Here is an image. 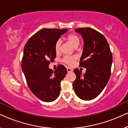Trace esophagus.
Listing matches in <instances>:
<instances>
[{"instance_id": "1", "label": "esophagus", "mask_w": 128, "mask_h": 128, "mask_svg": "<svg viewBox=\"0 0 128 128\" xmlns=\"http://www.w3.org/2000/svg\"><path fill=\"white\" fill-rule=\"evenodd\" d=\"M67 71H68V73L72 72H73V69H71V68H67Z\"/></svg>"}]
</instances>
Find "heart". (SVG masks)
I'll use <instances>...</instances> for the list:
<instances>
[{"label":"heart","instance_id":"1","mask_svg":"<svg viewBox=\"0 0 128 128\" xmlns=\"http://www.w3.org/2000/svg\"><path fill=\"white\" fill-rule=\"evenodd\" d=\"M68 42L72 45L74 48H76L80 44V39L77 35L74 34H72L68 36L66 38ZM61 46V41L60 40H58L56 41L55 45V50L56 52H59L60 50ZM76 59L75 56H65L62 59V61L64 64H68V65H71L74 62Z\"/></svg>","mask_w":128,"mask_h":128}]
</instances>
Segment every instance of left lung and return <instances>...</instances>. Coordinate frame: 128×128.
I'll list each match as a JSON object with an SVG mask.
<instances>
[{
	"instance_id": "obj_1",
	"label": "left lung",
	"mask_w": 128,
	"mask_h": 128,
	"mask_svg": "<svg viewBox=\"0 0 128 128\" xmlns=\"http://www.w3.org/2000/svg\"><path fill=\"white\" fill-rule=\"evenodd\" d=\"M84 42L80 66L86 68L82 74L74 70L76 78L73 83L75 94L83 100L95 98L104 90L111 75L112 56L107 41L101 33L91 28L75 30Z\"/></svg>"
}]
</instances>
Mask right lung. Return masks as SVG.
<instances>
[{"label":"right lung","mask_w":128,"mask_h":128,"mask_svg":"<svg viewBox=\"0 0 128 128\" xmlns=\"http://www.w3.org/2000/svg\"><path fill=\"white\" fill-rule=\"evenodd\" d=\"M68 29L40 30L28 40L24 48L22 68L30 89L44 102H52L59 97L60 82L67 69L59 65L53 71L49 68L56 57L55 45Z\"/></svg>","instance_id":"obj_1"}]
</instances>
